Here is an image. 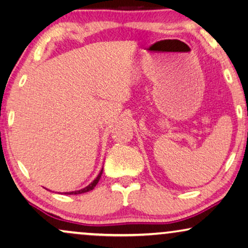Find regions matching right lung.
I'll return each mask as SVG.
<instances>
[{"instance_id": "add662e5", "label": "right lung", "mask_w": 248, "mask_h": 248, "mask_svg": "<svg viewBox=\"0 0 248 248\" xmlns=\"http://www.w3.org/2000/svg\"><path fill=\"white\" fill-rule=\"evenodd\" d=\"M102 171H103V168L101 169V171L99 172V175L95 177V179L93 180V182H92L91 184H89L87 187H84V188H82V189H80V190H75V191H66V193H63V194H65V195H78V194H83V193H88V191H90V190H92L93 189V188L97 186V184H98V182L99 180H100V178H101V175H102Z\"/></svg>"}]
</instances>
